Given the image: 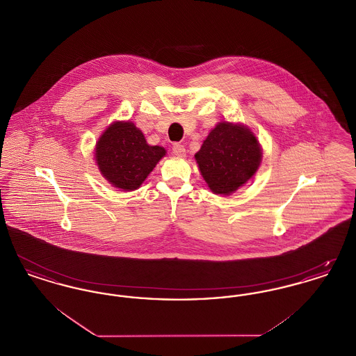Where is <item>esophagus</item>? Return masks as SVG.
Segmentation results:
<instances>
[{
    "instance_id": "obj_1",
    "label": "esophagus",
    "mask_w": 356,
    "mask_h": 356,
    "mask_svg": "<svg viewBox=\"0 0 356 356\" xmlns=\"http://www.w3.org/2000/svg\"><path fill=\"white\" fill-rule=\"evenodd\" d=\"M172 151H173V154H176V156H186V148H184L183 144H173Z\"/></svg>"
}]
</instances>
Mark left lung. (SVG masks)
<instances>
[{
  "label": "left lung",
  "instance_id": "1",
  "mask_svg": "<svg viewBox=\"0 0 356 356\" xmlns=\"http://www.w3.org/2000/svg\"><path fill=\"white\" fill-rule=\"evenodd\" d=\"M195 157L211 191L229 195L254 176L261 151L250 129L225 121L211 131Z\"/></svg>",
  "mask_w": 356,
  "mask_h": 356
}]
</instances>
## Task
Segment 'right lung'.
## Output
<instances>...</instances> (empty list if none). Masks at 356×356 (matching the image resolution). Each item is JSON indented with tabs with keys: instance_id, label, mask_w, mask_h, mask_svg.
I'll return each instance as SVG.
<instances>
[{
	"instance_id": "1",
	"label": "right lung",
	"mask_w": 356,
	"mask_h": 356,
	"mask_svg": "<svg viewBox=\"0 0 356 356\" xmlns=\"http://www.w3.org/2000/svg\"><path fill=\"white\" fill-rule=\"evenodd\" d=\"M165 149L148 145L132 122H115L96 145V161L102 176L115 186L134 191L143 184Z\"/></svg>"
}]
</instances>
